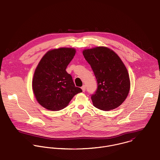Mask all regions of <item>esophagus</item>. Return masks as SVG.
Wrapping results in <instances>:
<instances>
[{"mask_svg":"<svg viewBox=\"0 0 160 160\" xmlns=\"http://www.w3.org/2000/svg\"><path fill=\"white\" fill-rule=\"evenodd\" d=\"M82 90L83 92H84L85 91V90H86V87H85V85H83V86L82 87Z\"/></svg>","mask_w":160,"mask_h":160,"instance_id":"obj_1","label":"esophagus"}]
</instances>
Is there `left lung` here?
<instances>
[{"mask_svg": "<svg viewBox=\"0 0 160 160\" xmlns=\"http://www.w3.org/2000/svg\"><path fill=\"white\" fill-rule=\"evenodd\" d=\"M83 55L97 80V91L91 97L94 107L108 111L120 106L130 88L129 74L121 58L106 47L83 50Z\"/></svg>", "mask_w": 160, "mask_h": 160, "instance_id": "obj_1", "label": "left lung"}]
</instances>
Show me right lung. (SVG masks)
<instances>
[{
  "label": "right lung",
  "instance_id": "obj_1",
  "mask_svg": "<svg viewBox=\"0 0 160 160\" xmlns=\"http://www.w3.org/2000/svg\"><path fill=\"white\" fill-rule=\"evenodd\" d=\"M75 53L73 48H55L48 51L39 62L33 74L32 89L38 103L43 108L60 110L82 92L66 72Z\"/></svg>",
  "mask_w": 160,
  "mask_h": 160
}]
</instances>
